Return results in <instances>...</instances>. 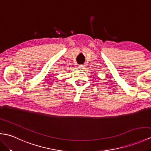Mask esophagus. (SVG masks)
I'll return each mask as SVG.
<instances>
[{
	"label": "esophagus",
	"mask_w": 151,
	"mask_h": 151,
	"mask_svg": "<svg viewBox=\"0 0 151 151\" xmlns=\"http://www.w3.org/2000/svg\"><path fill=\"white\" fill-rule=\"evenodd\" d=\"M79 68L80 69H84V67H85V66H84V65H82V64H81V65H79Z\"/></svg>",
	"instance_id": "1"
}]
</instances>
